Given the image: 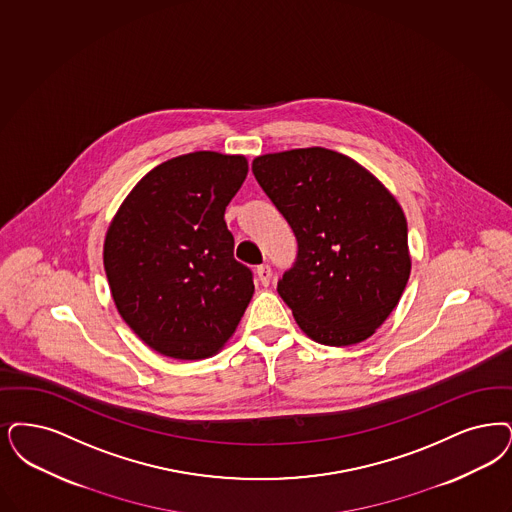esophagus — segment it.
<instances>
[{
    "mask_svg": "<svg viewBox=\"0 0 512 512\" xmlns=\"http://www.w3.org/2000/svg\"><path fill=\"white\" fill-rule=\"evenodd\" d=\"M257 278H259V282H261L263 286H268V284H270V280H272V270H270V266H257Z\"/></svg>",
    "mask_w": 512,
    "mask_h": 512,
    "instance_id": "34e87169",
    "label": "esophagus"
}]
</instances>
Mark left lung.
<instances>
[{
  "label": "left lung",
  "instance_id": "1",
  "mask_svg": "<svg viewBox=\"0 0 512 512\" xmlns=\"http://www.w3.org/2000/svg\"><path fill=\"white\" fill-rule=\"evenodd\" d=\"M251 169L299 244L278 284L299 328L328 347L369 339L411 270L408 223L394 194L364 165L322 146L263 154Z\"/></svg>",
  "mask_w": 512,
  "mask_h": 512
}]
</instances>
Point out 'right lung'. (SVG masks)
Listing matches in <instances>:
<instances>
[{
  "label": "right lung",
  "mask_w": 512,
  "mask_h": 512,
  "mask_svg": "<svg viewBox=\"0 0 512 512\" xmlns=\"http://www.w3.org/2000/svg\"><path fill=\"white\" fill-rule=\"evenodd\" d=\"M242 154L200 150L148 171L106 230L103 261L125 324L175 360L217 354L253 297L225 209L246 181Z\"/></svg>",
  "instance_id": "right-lung-1"
}]
</instances>
